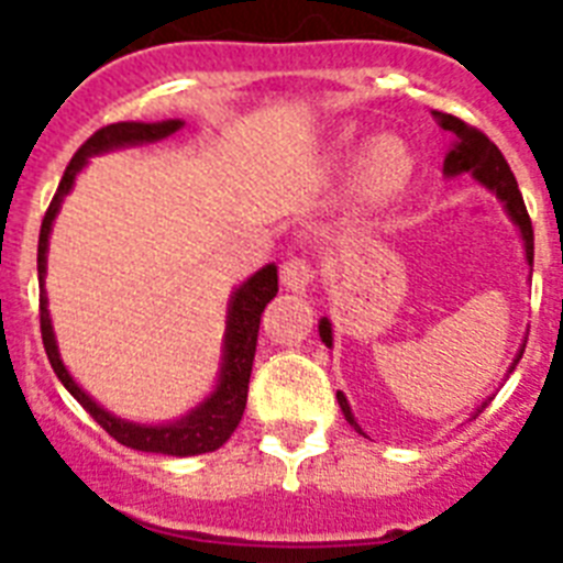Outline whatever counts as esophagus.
<instances>
[{
    "instance_id": "esophagus-1",
    "label": "esophagus",
    "mask_w": 563,
    "mask_h": 563,
    "mask_svg": "<svg viewBox=\"0 0 563 563\" xmlns=\"http://www.w3.org/2000/svg\"><path fill=\"white\" fill-rule=\"evenodd\" d=\"M314 263L306 261V257H288L280 266V283L288 288V291H306L314 280Z\"/></svg>"
}]
</instances>
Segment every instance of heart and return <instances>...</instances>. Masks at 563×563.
Instances as JSON below:
<instances>
[{"mask_svg":"<svg viewBox=\"0 0 563 563\" xmlns=\"http://www.w3.org/2000/svg\"><path fill=\"white\" fill-rule=\"evenodd\" d=\"M349 150L351 139L340 141ZM413 178V153L399 135H376L360 150L351 173V195L360 207H385L402 195Z\"/></svg>","mask_w":563,"mask_h":563,"instance_id":"heart-1","label":"heart"}]
</instances>
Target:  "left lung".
<instances>
[{
    "mask_svg": "<svg viewBox=\"0 0 563 563\" xmlns=\"http://www.w3.org/2000/svg\"><path fill=\"white\" fill-rule=\"evenodd\" d=\"M437 119H439V124H442V130L453 133L451 153H448V158H444V175L473 173L476 175L478 184H485L487 189H493L498 198L505 200L507 212H510V218L516 221V227L521 229V238H525L527 263H532L530 214H527L525 198H521V192H518L516 175H512L510 164L505 161L501 150H498V146L493 144L485 133H482V130H476V126H471V124H464V121L456 119V115H444V112H437ZM320 336L325 345H331V322L329 320L320 322ZM521 354H525V351H518L516 363L521 360ZM336 402H340L345 419L354 424V430H360V424H356L354 413H351V408H349V399L342 397V394H336ZM485 405H482V408H485ZM478 413H482V410H478ZM360 433H363V430H360Z\"/></svg>",
    "mask_w": 563,
    "mask_h": 563,
    "instance_id": "1",
    "label": "left lung"
}]
</instances>
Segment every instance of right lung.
Listing matches in <instances>:
<instances>
[{
	"label": "right lung",
	"mask_w": 563,
	"mask_h": 563,
	"mask_svg": "<svg viewBox=\"0 0 563 563\" xmlns=\"http://www.w3.org/2000/svg\"><path fill=\"white\" fill-rule=\"evenodd\" d=\"M184 121H158V124H141V121H119V124H107L90 135L85 144L78 146V153L73 155L67 164L65 175L58 180V189L53 195L51 207L42 221V232H38V283H45V263H47V238H51L53 218H56L62 198L70 192L73 180H76L78 169L87 164V158L96 153H104L112 146L126 144H146V141H161L166 135H173L180 130ZM277 295V268L266 266L257 275L249 277L232 297L229 306V322H227V354H223L221 383L214 388L212 397L189 413L187 419H180L175 424H133L124 419H115L107 413L104 408L92 402L85 390L73 383V376L67 374L65 363L58 360L56 340H53L51 314H47V297L45 291L38 295V325H42V342H45L47 360H51L53 371L62 379L78 405L90 413L101 428L110 433L115 442L133 448V451L144 453H164V456H198V453L218 451L223 442L234 433L238 422H241L243 410H246L249 397V376H252L254 351H257V331H261V314L266 309V302Z\"/></svg>",
	"instance_id": "1"
}]
</instances>
